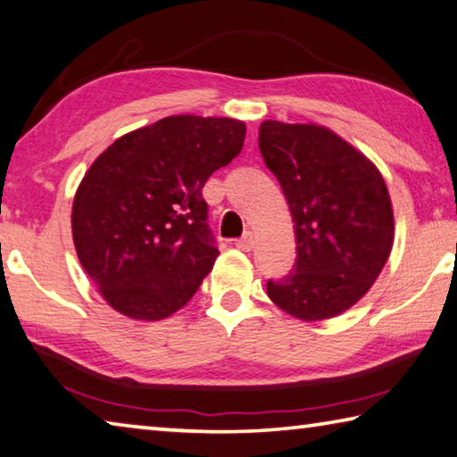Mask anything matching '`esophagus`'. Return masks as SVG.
Listing matches in <instances>:
<instances>
[{
  "mask_svg": "<svg viewBox=\"0 0 457 457\" xmlns=\"http://www.w3.org/2000/svg\"><path fill=\"white\" fill-rule=\"evenodd\" d=\"M237 246H238V249H243V251H251L253 249V246H254V237H253L251 230H245V235L237 241Z\"/></svg>",
  "mask_w": 457,
  "mask_h": 457,
  "instance_id": "1",
  "label": "esophagus"
}]
</instances>
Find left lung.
<instances>
[{
  "instance_id": "1",
  "label": "left lung",
  "mask_w": 457,
  "mask_h": 457,
  "mask_svg": "<svg viewBox=\"0 0 457 457\" xmlns=\"http://www.w3.org/2000/svg\"><path fill=\"white\" fill-rule=\"evenodd\" d=\"M259 148L281 184L297 237L295 267L269 278V297L303 321L339 315L371 289L394 245L383 176L323 126L265 120Z\"/></svg>"
}]
</instances>
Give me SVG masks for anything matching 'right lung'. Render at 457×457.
I'll use <instances>...</instances> for the list:
<instances>
[{"instance_id": "add662e5", "label": "right lung", "mask_w": 457, "mask_h": 457, "mask_svg": "<svg viewBox=\"0 0 457 457\" xmlns=\"http://www.w3.org/2000/svg\"><path fill=\"white\" fill-rule=\"evenodd\" d=\"M233 118L168 116L118 138L76 192L78 259L118 313L160 321L187 305L219 257L203 187L243 150Z\"/></svg>"}]
</instances>
